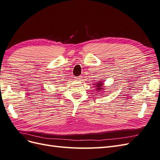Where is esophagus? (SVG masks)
I'll return each instance as SVG.
<instances>
[{
  "label": "esophagus",
  "instance_id": "1",
  "mask_svg": "<svg viewBox=\"0 0 160 160\" xmlns=\"http://www.w3.org/2000/svg\"><path fill=\"white\" fill-rule=\"evenodd\" d=\"M75 79L76 81H81L82 79V77L81 76H79V77H75Z\"/></svg>",
  "mask_w": 160,
  "mask_h": 160
}]
</instances>
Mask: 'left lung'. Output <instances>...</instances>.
<instances>
[{
    "instance_id": "left-lung-1",
    "label": "left lung",
    "mask_w": 160,
    "mask_h": 160,
    "mask_svg": "<svg viewBox=\"0 0 160 160\" xmlns=\"http://www.w3.org/2000/svg\"><path fill=\"white\" fill-rule=\"evenodd\" d=\"M103 85V82H101V81H100V83L95 84L96 89H98V91H101V89H104V88H103V87H102Z\"/></svg>"
}]
</instances>
